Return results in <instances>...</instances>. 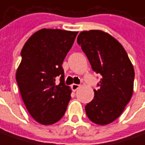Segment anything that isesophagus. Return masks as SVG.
Masks as SVG:
<instances>
[{
    "instance_id": "34e87169",
    "label": "esophagus",
    "mask_w": 145,
    "mask_h": 145,
    "mask_svg": "<svg viewBox=\"0 0 145 145\" xmlns=\"http://www.w3.org/2000/svg\"><path fill=\"white\" fill-rule=\"evenodd\" d=\"M79 87H80V85H78V84H75V83L72 84V86H71V88H72V89L73 91L78 90V89L79 88Z\"/></svg>"
}]
</instances>
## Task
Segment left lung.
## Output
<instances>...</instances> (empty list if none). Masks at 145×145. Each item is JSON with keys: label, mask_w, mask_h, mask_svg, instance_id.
Masks as SVG:
<instances>
[{"label": "left lung", "mask_w": 145, "mask_h": 145, "mask_svg": "<svg viewBox=\"0 0 145 145\" xmlns=\"http://www.w3.org/2000/svg\"><path fill=\"white\" fill-rule=\"evenodd\" d=\"M77 41L92 69L102 76L93 99L85 106L87 116L96 124H108L121 115L131 99L134 67L123 46L103 31H83Z\"/></svg>", "instance_id": "8db88e82"}]
</instances>
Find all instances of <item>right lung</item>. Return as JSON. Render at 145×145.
<instances>
[{
    "mask_svg": "<svg viewBox=\"0 0 145 145\" xmlns=\"http://www.w3.org/2000/svg\"><path fill=\"white\" fill-rule=\"evenodd\" d=\"M77 35L78 31L42 29L27 40L21 52L16 82L29 114L42 124L59 121L71 99L72 91L64 82L62 64Z\"/></svg>",
    "mask_w": 145,
    "mask_h": 145,
    "instance_id": "1",
    "label": "right lung"
}]
</instances>
